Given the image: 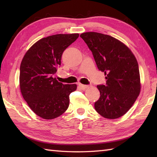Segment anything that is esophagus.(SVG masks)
Returning <instances> with one entry per match:
<instances>
[{
    "label": "esophagus",
    "mask_w": 157,
    "mask_h": 157,
    "mask_svg": "<svg viewBox=\"0 0 157 157\" xmlns=\"http://www.w3.org/2000/svg\"><path fill=\"white\" fill-rule=\"evenodd\" d=\"M78 86H79V87H80V88H81L82 90H85L86 88H87L88 87V86H87V85H84V84H79Z\"/></svg>",
    "instance_id": "obj_1"
}]
</instances>
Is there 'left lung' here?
<instances>
[{"mask_svg":"<svg viewBox=\"0 0 157 157\" xmlns=\"http://www.w3.org/2000/svg\"><path fill=\"white\" fill-rule=\"evenodd\" d=\"M80 37L106 75V84L97 86L101 96L94 103L96 111L105 118H119L129 111L140 92L137 60L128 46L111 36L86 32Z\"/></svg>","mask_w":157,"mask_h":157,"instance_id":"8db88e82","label":"left lung"}]
</instances>
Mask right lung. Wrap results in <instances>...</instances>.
<instances>
[{
  "mask_svg": "<svg viewBox=\"0 0 157 157\" xmlns=\"http://www.w3.org/2000/svg\"><path fill=\"white\" fill-rule=\"evenodd\" d=\"M79 37L78 34H56L36 42L23 56L20 65L21 94L38 116L52 119L64 113L69 94L76 84H63L53 78L61 65L63 52Z\"/></svg>",
  "mask_w": 157,
  "mask_h": 157,
  "instance_id": "right-lung-1",
  "label": "right lung"
}]
</instances>
